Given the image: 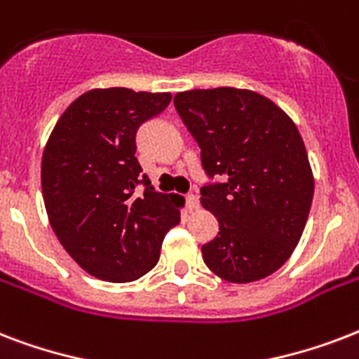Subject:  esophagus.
Here are the masks:
<instances>
[{"mask_svg": "<svg viewBox=\"0 0 359 359\" xmlns=\"http://www.w3.org/2000/svg\"><path fill=\"white\" fill-rule=\"evenodd\" d=\"M186 208L188 210H197L199 208V197L194 196V194H188L186 196Z\"/></svg>", "mask_w": 359, "mask_h": 359, "instance_id": "obj_1", "label": "esophagus"}]
</instances>
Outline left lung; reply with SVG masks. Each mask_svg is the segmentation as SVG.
<instances>
[{
    "label": "left lung",
    "mask_w": 359,
    "mask_h": 359,
    "mask_svg": "<svg viewBox=\"0 0 359 359\" xmlns=\"http://www.w3.org/2000/svg\"><path fill=\"white\" fill-rule=\"evenodd\" d=\"M180 119L201 149L205 173L222 182L201 188L218 218L203 261L231 283L266 278L289 261L313 201V171L289 115L255 91L216 87L177 93Z\"/></svg>",
    "instance_id": "8db88e82"
}]
</instances>
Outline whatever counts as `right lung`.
<instances>
[{
    "label": "right lung",
    "mask_w": 359,
    "mask_h": 359,
    "mask_svg": "<svg viewBox=\"0 0 359 359\" xmlns=\"http://www.w3.org/2000/svg\"><path fill=\"white\" fill-rule=\"evenodd\" d=\"M171 93L126 87L78 97L50 134L41 165L53 233L87 273L126 283L156 266L163 236L184 203L154 191L135 158V134Z\"/></svg>",
    "instance_id": "add662e5"
}]
</instances>
